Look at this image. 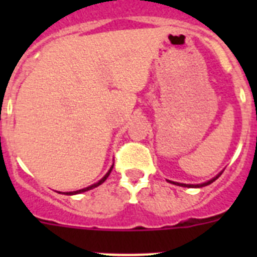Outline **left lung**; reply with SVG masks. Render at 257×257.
I'll use <instances>...</instances> for the list:
<instances>
[{
    "label": "left lung",
    "instance_id": "left-lung-1",
    "mask_svg": "<svg viewBox=\"0 0 257 257\" xmlns=\"http://www.w3.org/2000/svg\"><path fill=\"white\" fill-rule=\"evenodd\" d=\"M221 174H222V171L219 172V174H217L216 176H215V178L211 179V180L206 181V183H202V184H183V183H176V181H171V180H167V181H169V183H171V184H175V185H179V187H185V188H202V187H206V185H210L211 183H213V181L216 180V179L219 178V176H220V175H221Z\"/></svg>",
    "mask_w": 257,
    "mask_h": 257
}]
</instances>
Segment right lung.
Segmentation results:
<instances>
[{"instance_id": "obj_1", "label": "right lung", "mask_w": 257, "mask_h": 257, "mask_svg": "<svg viewBox=\"0 0 257 257\" xmlns=\"http://www.w3.org/2000/svg\"><path fill=\"white\" fill-rule=\"evenodd\" d=\"M113 165H114V163H113ZM113 165L110 166V169L108 170V172H106L105 175H104L103 178L100 179V180L97 181V183H95V184H92V185H90V187H87V188H83V189H79V190H74V192H65V193H63V194H67V196H73V194H79V193H83V192H87V190H91V189H94V188H96V187H99V185H100V184H103L104 181L106 180V178H108L109 176V174H110V172H112V169H113ZM60 193V192H59Z\"/></svg>"}]
</instances>
